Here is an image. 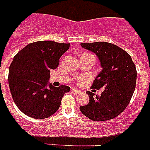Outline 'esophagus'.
<instances>
[{"instance_id": "obj_1", "label": "esophagus", "mask_w": 150, "mask_h": 150, "mask_svg": "<svg viewBox=\"0 0 150 150\" xmlns=\"http://www.w3.org/2000/svg\"><path fill=\"white\" fill-rule=\"evenodd\" d=\"M71 91H73V92L76 93V94H79V93H80V92H81V91H79V90H78L77 88H71Z\"/></svg>"}]
</instances>
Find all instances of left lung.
I'll return each instance as SVG.
<instances>
[{"label": "left lung", "instance_id": "obj_1", "mask_svg": "<svg viewBox=\"0 0 150 150\" xmlns=\"http://www.w3.org/2000/svg\"><path fill=\"white\" fill-rule=\"evenodd\" d=\"M80 45L97 55L102 71L91 88H104V91L100 96L87 91L89 103L80 106L79 109L91 120L113 119L125 109L131 100L137 82L135 64L125 50L112 43L98 42Z\"/></svg>", "mask_w": 150, "mask_h": 150}]
</instances>
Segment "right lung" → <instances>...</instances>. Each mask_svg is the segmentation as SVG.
<instances>
[{
  "label": "right lung",
  "mask_w": 150,
  "mask_h": 150,
  "mask_svg": "<svg viewBox=\"0 0 150 150\" xmlns=\"http://www.w3.org/2000/svg\"><path fill=\"white\" fill-rule=\"evenodd\" d=\"M70 43L39 41L30 43L14 56L8 81L13 101L21 112L34 119H45L55 113L70 87H54L48 83L50 72Z\"/></svg>",
  "instance_id": "obj_1"
}]
</instances>
